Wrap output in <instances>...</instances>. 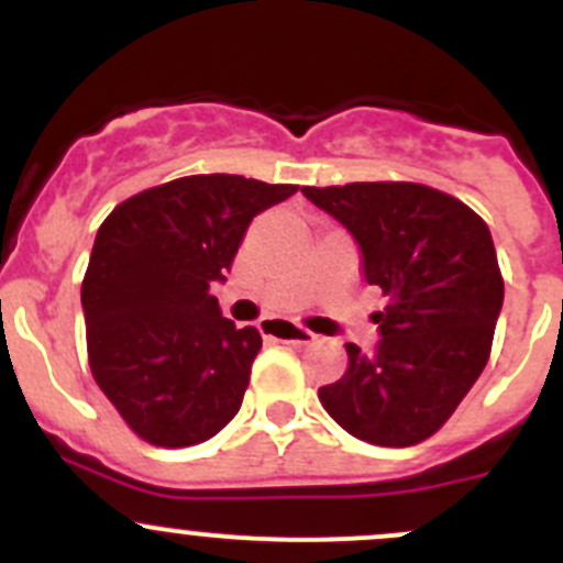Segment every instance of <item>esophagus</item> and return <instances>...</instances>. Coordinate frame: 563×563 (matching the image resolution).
Returning <instances> with one entry per match:
<instances>
[{"label": "esophagus", "mask_w": 563, "mask_h": 563, "mask_svg": "<svg viewBox=\"0 0 563 563\" xmlns=\"http://www.w3.org/2000/svg\"><path fill=\"white\" fill-rule=\"evenodd\" d=\"M261 332L266 340H277V343H291V345H310L316 340L313 332L308 329H299L288 321H261Z\"/></svg>", "instance_id": "esophagus-1"}]
</instances>
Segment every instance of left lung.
Returning a JSON list of instances; mask_svg holds the SVG:
<instances>
[{"mask_svg": "<svg viewBox=\"0 0 563 563\" xmlns=\"http://www.w3.org/2000/svg\"><path fill=\"white\" fill-rule=\"evenodd\" d=\"M360 245L362 275L389 299L373 313L382 340L318 389L329 417L356 439L411 446L460 406L490 356L504 305L490 229L463 201L413 181L302 187Z\"/></svg>", "mask_w": 563, "mask_h": 563, "instance_id": "left-lung-1", "label": "left lung"}]
</instances>
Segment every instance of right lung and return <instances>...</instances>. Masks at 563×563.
<instances>
[{
  "mask_svg": "<svg viewBox=\"0 0 563 563\" xmlns=\"http://www.w3.org/2000/svg\"><path fill=\"white\" fill-rule=\"evenodd\" d=\"M297 185L236 174L181 176L119 203L81 286L89 367L119 417L155 446H192L236 417L261 351L223 318V283L250 220Z\"/></svg>",
  "mask_w": 563,
  "mask_h": 563,
  "instance_id": "right-lung-1",
  "label": "right lung"
}]
</instances>
